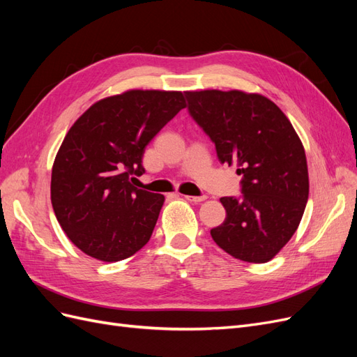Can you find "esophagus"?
Returning a JSON list of instances; mask_svg holds the SVG:
<instances>
[{"mask_svg":"<svg viewBox=\"0 0 357 357\" xmlns=\"http://www.w3.org/2000/svg\"><path fill=\"white\" fill-rule=\"evenodd\" d=\"M183 198H185V199H186V201H189V202H193V204H199V202L205 201V197H192V195H185Z\"/></svg>","mask_w":357,"mask_h":357,"instance_id":"34e87169","label":"esophagus"}]
</instances>
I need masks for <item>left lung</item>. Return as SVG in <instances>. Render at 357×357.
Wrapping results in <instances>:
<instances>
[{
    "instance_id": "left-lung-1",
    "label": "left lung",
    "mask_w": 357,
    "mask_h": 357,
    "mask_svg": "<svg viewBox=\"0 0 357 357\" xmlns=\"http://www.w3.org/2000/svg\"><path fill=\"white\" fill-rule=\"evenodd\" d=\"M189 113L222 164L238 167L243 197H223L214 243L244 262L265 264L298 229L308 201L305 150L286 114L259 93L188 91Z\"/></svg>"
}]
</instances>
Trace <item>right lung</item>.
<instances>
[{
    "instance_id": "1",
    "label": "right lung",
    "mask_w": 357,
    "mask_h": 357,
    "mask_svg": "<svg viewBox=\"0 0 357 357\" xmlns=\"http://www.w3.org/2000/svg\"><path fill=\"white\" fill-rule=\"evenodd\" d=\"M186 107L183 92L132 89L96 101L70 128L52 168L50 199L71 243L102 262L144 247L165 197L138 189L146 146Z\"/></svg>"
}]
</instances>
